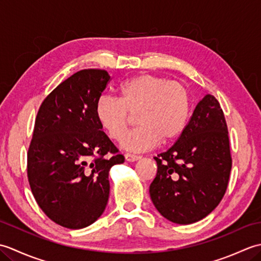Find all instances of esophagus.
<instances>
[{
    "mask_svg": "<svg viewBox=\"0 0 261 261\" xmlns=\"http://www.w3.org/2000/svg\"><path fill=\"white\" fill-rule=\"evenodd\" d=\"M124 158L126 162H137V160H139L141 158V156H138V154H132V153H125L124 154Z\"/></svg>",
    "mask_w": 261,
    "mask_h": 261,
    "instance_id": "1",
    "label": "esophagus"
}]
</instances>
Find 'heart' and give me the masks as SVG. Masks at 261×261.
Listing matches in <instances>:
<instances>
[{
  "instance_id": "heart-1",
  "label": "heart",
  "mask_w": 261,
  "mask_h": 261,
  "mask_svg": "<svg viewBox=\"0 0 261 261\" xmlns=\"http://www.w3.org/2000/svg\"><path fill=\"white\" fill-rule=\"evenodd\" d=\"M191 107L190 93L180 83L142 74L121 84L119 98L99 97L95 115L102 129L116 141L122 139L136 115L139 125L124 137L122 146L141 151L160 141L168 143L177 139L187 125Z\"/></svg>"
}]
</instances>
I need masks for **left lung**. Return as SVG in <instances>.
<instances>
[{
    "label": "left lung",
    "mask_w": 261,
    "mask_h": 261,
    "mask_svg": "<svg viewBox=\"0 0 261 261\" xmlns=\"http://www.w3.org/2000/svg\"><path fill=\"white\" fill-rule=\"evenodd\" d=\"M154 160L158 169L149 193L164 218L191 224L212 212L226 192L232 167L228 125L218 99L205 95L174 146Z\"/></svg>",
    "instance_id": "obj_1"
}]
</instances>
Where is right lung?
<instances>
[{
    "label": "right lung",
    "mask_w": 261,
    "mask_h": 261,
    "mask_svg": "<svg viewBox=\"0 0 261 261\" xmlns=\"http://www.w3.org/2000/svg\"><path fill=\"white\" fill-rule=\"evenodd\" d=\"M110 81L104 69L77 71L38 111L28 180L43 213L64 228H85L102 215L110 194L109 170L124 162L95 115Z\"/></svg>",
    "instance_id": "add662e5"
}]
</instances>
